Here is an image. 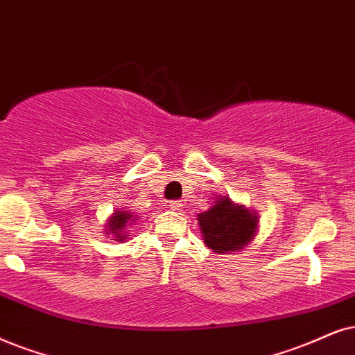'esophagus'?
I'll use <instances>...</instances> for the list:
<instances>
[{"label": "esophagus", "mask_w": 355, "mask_h": 355, "mask_svg": "<svg viewBox=\"0 0 355 355\" xmlns=\"http://www.w3.org/2000/svg\"><path fill=\"white\" fill-rule=\"evenodd\" d=\"M182 201H170L168 203V208L173 209V211H180L182 209Z\"/></svg>", "instance_id": "esophagus-1"}]
</instances>
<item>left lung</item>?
Listing matches in <instances>:
<instances>
[{"mask_svg":"<svg viewBox=\"0 0 355 355\" xmlns=\"http://www.w3.org/2000/svg\"><path fill=\"white\" fill-rule=\"evenodd\" d=\"M196 219L205 244L218 254L239 252L248 248L259 231L257 211L234 203L230 196H218L214 205Z\"/></svg>","mask_w":355,"mask_h":355,"instance_id":"obj_1","label":"left lung"}]
</instances>
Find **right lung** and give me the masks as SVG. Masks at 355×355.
Listing matches in <instances>:
<instances>
[{"instance_id": "right-lung-1", "label": "right lung", "mask_w": 355, "mask_h": 355, "mask_svg": "<svg viewBox=\"0 0 355 355\" xmlns=\"http://www.w3.org/2000/svg\"><path fill=\"white\" fill-rule=\"evenodd\" d=\"M137 216L131 211H114L111 213V216L106 219V226H105V234H111L114 241L123 242L128 239L129 232L128 227H131L134 223H136Z\"/></svg>"}]
</instances>
